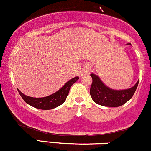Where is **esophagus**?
<instances>
[{
	"label": "esophagus",
	"instance_id": "esophagus-1",
	"mask_svg": "<svg viewBox=\"0 0 151 151\" xmlns=\"http://www.w3.org/2000/svg\"><path fill=\"white\" fill-rule=\"evenodd\" d=\"M89 72V68H85L84 70V73H88Z\"/></svg>",
	"mask_w": 151,
	"mask_h": 151
}]
</instances>
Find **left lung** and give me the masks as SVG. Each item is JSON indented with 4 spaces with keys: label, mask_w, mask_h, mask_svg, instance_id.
I'll list each match as a JSON object with an SVG mask.
<instances>
[{
    "label": "left lung",
    "mask_w": 151,
    "mask_h": 151,
    "mask_svg": "<svg viewBox=\"0 0 151 151\" xmlns=\"http://www.w3.org/2000/svg\"><path fill=\"white\" fill-rule=\"evenodd\" d=\"M92 84L90 95L93 101L99 105L109 107H118L124 105L132 98L137 89L139 80L133 87L125 90H114L107 87L97 76L91 74Z\"/></svg>",
    "instance_id": "obj_1"
}]
</instances>
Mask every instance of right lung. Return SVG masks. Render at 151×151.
Returning <instances> with one entry per match:
<instances>
[{
	"label": "right lung",
	"instance_id": "obj_1",
	"mask_svg": "<svg viewBox=\"0 0 151 151\" xmlns=\"http://www.w3.org/2000/svg\"><path fill=\"white\" fill-rule=\"evenodd\" d=\"M78 79H79V77H76L70 79L59 91L54 93L53 94L46 96V97H30V96H26L24 93H22L19 89H18V91L24 101L29 105L32 106L35 108L42 109V110H50V109L56 108L65 101L71 86Z\"/></svg>",
	"mask_w": 151,
	"mask_h": 151
}]
</instances>
